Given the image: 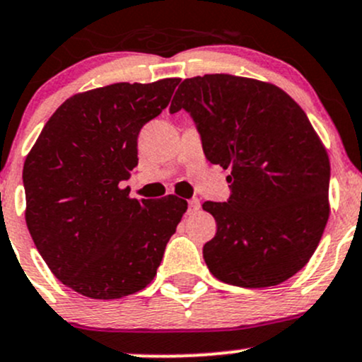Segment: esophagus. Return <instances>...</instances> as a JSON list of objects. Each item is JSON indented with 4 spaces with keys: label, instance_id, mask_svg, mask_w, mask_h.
<instances>
[{
    "label": "esophagus",
    "instance_id": "1",
    "mask_svg": "<svg viewBox=\"0 0 362 362\" xmlns=\"http://www.w3.org/2000/svg\"><path fill=\"white\" fill-rule=\"evenodd\" d=\"M198 209H200V200L198 198H192L188 202V212H197Z\"/></svg>",
    "mask_w": 362,
    "mask_h": 362
}]
</instances>
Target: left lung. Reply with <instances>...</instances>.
<instances>
[{
  "instance_id": "1",
  "label": "left lung",
  "mask_w": 362,
  "mask_h": 362,
  "mask_svg": "<svg viewBox=\"0 0 362 362\" xmlns=\"http://www.w3.org/2000/svg\"><path fill=\"white\" fill-rule=\"evenodd\" d=\"M195 120L211 164L231 169L228 202L202 207L217 223L204 245L209 271L228 285L266 288L302 269L329 217V158L283 89L229 74L185 79L170 114Z\"/></svg>"
}]
</instances>
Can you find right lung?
Listing matches in <instances>:
<instances>
[{
    "label": "right lung",
    "instance_id": "obj_1",
    "mask_svg": "<svg viewBox=\"0 0 362 362\" xmlns=\"http://www.w3.org/2000/svg\"><path fill=\"white\" fill-rule=\"evenodd\" d=\"M180 79L115 83L57 108L24 164L25 223L64 285L112 300L150 285L188 204L129 197L138 134L169 105Z\"/></svg>",
    "mask_w": 362,
    "mask_h": 362
}]
</instances>
